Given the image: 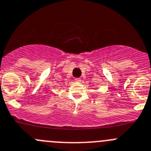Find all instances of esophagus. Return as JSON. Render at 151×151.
<instances>
[{
	"label": "esophagus",
	"instance_id": "esophagus-1",
	"mask_svg": "<svg viewBox=\"0 0 151 151\" xmlns=\"http://www.w3.org/2000/svg\"><path fill=\"white\" fill-rule=\"evenodd\" d=\"M74 81H75L76 83H80V82H81V79H80V78H75V79H74Z\"/></svg>",
	"mask_w": 151,
	"mask_h": 151
}]
</instances>
